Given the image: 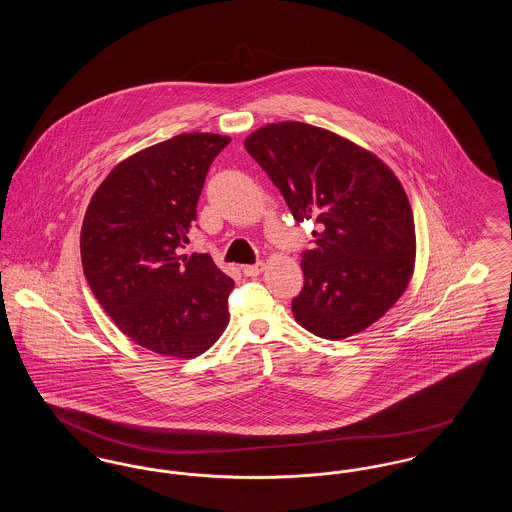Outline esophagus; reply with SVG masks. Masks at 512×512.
I'll return each instance as SVG.
<instances>
[{
	"label": "esophagus",
	"mask_w": 512,
	"mask_h": 512,
	"mask_svg": "<svg viewBox=\"0 0 512 512\" xmlns=\"http://www.w3.org/2000/svg\"><path fill=\"white\" fill-rule=\"evenodd\" d=\"M263 268H265V263L259 261L255 265H245V267H242V270H244L245 276H259L263 272Z\"/></svg>",
	"instance_id": "1"
}]
</instances>
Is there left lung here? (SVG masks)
<instances>
[{"instance_id":"left-lung-1","label":"left lung","mask_w":512,"mask_h":512,"mask_svg":"<svg viewBox=\"0 0 512 512\" xmlns=\"http://www.w3.org/2000/svg\"><path fill=\"white\" fill-rule=\"evenodd\" d=\"M297 222L315 220L301 253L295 320L341 340L384 317L413 276V209L397 176L370 151L305 122L267 124L245 138Z\"/></svg>"}]
</instances>
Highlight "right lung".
Segmentation results:
<instances>
[{"instance_id": "obj_1", "label": "right lung", "mask_w": 512, "mask_h": 512, "mask_svg": "<svg viewBox=\"0 0 512 512\" xmlns=\"http://www.w3.org/2000/svg\"><path fill=\"white\" fill-rule=\"evenodd\" d=\"M228 144L192 132L147 147L109 172L88 205L84 276L113 322L153 353L197 357L228 324L234 280L207 253L180 255L207 171Z\"/></svg>"}]
</instances>
